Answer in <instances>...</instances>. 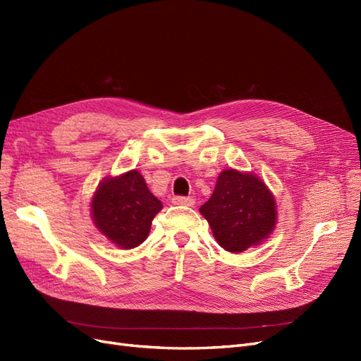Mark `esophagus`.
I'll return each mask as SVG.
<instances>
[{
	"mask_svg": "<svg viewBox=\"0 0 361 361\" xmlns=\"http://www.w3.org/2000/svg\"><path fill=\"white\" fill-rule=\"evenodd\" d=\"M171 203L173 204H178V206H190L192 207L195 204V200L191 197H173L171 198Z\"/></svg>",
	"mask_w": 361,
	"mask_h": 361,
	"instance_id": "obj_1",
	"label": "esophagus"
}]
</instances>
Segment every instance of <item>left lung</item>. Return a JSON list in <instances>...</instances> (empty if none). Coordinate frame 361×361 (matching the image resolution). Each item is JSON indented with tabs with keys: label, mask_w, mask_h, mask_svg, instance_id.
Returning a JSON list of instances; mask_svg holds the SVG:
<instances>
[{
	"label": "left lung",
	"mask_w": 361,
	"mask_h": 361,
	"mask_svg": "<svg viewBox=\"0 0 361 361\" xmlns=\"http://www.w3.org/2000/svg\"><path fill=\"white\" fill-rule=\"evenodd\" d=\"M214 240L231 253L262 244L276 228L277 204L265 182L252 171H221L207 203L200 207Z\"/></svg>",
	"instance_id": "1"
}]
</instances>
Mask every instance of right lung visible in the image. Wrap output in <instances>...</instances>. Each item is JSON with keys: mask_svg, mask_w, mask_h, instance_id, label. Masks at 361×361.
Listing matches in <instances>:
<instances>
[{"mask_svg": "<svg viewBox=\"0 0 361 361\" xmlns=\"http://www.w3.org/2000/svg\"><path fill=\"white\" fill-rule=\"evenodd\" d=\"M163 209L133 169L99 183L92 198V219L99 233L115 246L128 250L147 240L152 219Z\"/></svg>", "mask_w": 361, "mask_h": 361, "instance_id": "add662e5", "label": "right lung"}]
</instances>
